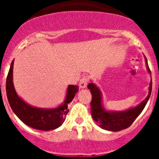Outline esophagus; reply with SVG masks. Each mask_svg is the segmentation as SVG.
Segmentation results:
<instances>
[{
  "label": "esophagus",
  "instance_id": "34e87169",
  "mask_svg": "<svg viewBox=\"0 0 159 159\" xmlns=\"http://www.w3.org/2000/svg\"><path fill=\"white\" fill-rule=\"evenodd\" d=\"M88 78L87 76H83L82 78L80 79V83H79V86L80 88H85L88 85Z\"/></svg>",
  "mask_w": 159,
  "mask_h": 159
}]
</instances>
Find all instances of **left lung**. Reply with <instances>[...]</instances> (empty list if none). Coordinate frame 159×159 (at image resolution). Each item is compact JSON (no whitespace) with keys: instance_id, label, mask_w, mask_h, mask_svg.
<instances>
[{"instance_id":"1","label":"left lung","mask_w":159,"mask_h":159,"mask_svg":"<svg viewBox=\"0 0 159 159\" xmlns=\"http://www.w3.org/2000/svg\"><path fill=\"white\" fill-rule=\"evenodd\" d=\"M147 69L151 73L149 68L147 60L146 58ZM88 89L91 90L92 99L91 101V113L95 122H96L99 127L107 130L111 131H119L129 127L139 116L140 113L145 107L149 98L151 96L152 90V80L150 84V91L147 97L137 107L129 109L125 111L109 112L105 111L101 104V93L100 91L95 84L90 83L88 85Z\"/></svg>"}]
</instances>
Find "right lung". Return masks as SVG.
<instances>
[{
  "label": "right lung",
  "instance_id": "1",
  "mask_svg": "<svg viewBox=\"0 0 159 159\" xmlns=\"http://www.w3.org/2000/svg\"><path fill=\"white\" fill-rule=\"evenodd\" d=\"M12 67L11 64L6 79V94L12 110L24 123L32 128L41 130H50L58 128L65 120V116L69 110L68 103L72 101L78 92L79 87L69 85L67 88V97L64 104L56 109H40L29 106L24 102L14 89L12 84Z\"/></svg>",
  "mask_w": 159,
  "mask_h": 159
}]
</instances>
